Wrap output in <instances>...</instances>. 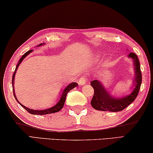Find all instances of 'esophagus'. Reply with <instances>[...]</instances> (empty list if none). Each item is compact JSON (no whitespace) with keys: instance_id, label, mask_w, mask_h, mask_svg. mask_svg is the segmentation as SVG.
Listing matches in <instances>:
<instances>
[{"instance_id":"34e87169","label":"esophagus","mask_w":153,"mask_h":153,"mask_svg":"<svg viewBox=\"0 0 153 153\" xmlns=\"http://www.w3.org/2000/svg\"><path fill=\"white\" fill-rule=\"evenodd\" d=\"M86 82H86V79L84 77H82L78 81V84L81 86H83L84 84H86Z\"/></svg>"}]
</instances>
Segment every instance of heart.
<instances>
[{
  "instance_id": "b5f03b06",
  "label": "heart",
  "mask_w": 153,
  "mask_h": 153,
  "mask_svg": "<svg viewBox=\"0 0 153 153\" xmlns=\"http://www.w3.org/2000/svg\"><path fill=\"white\" fill-rule=\"evenodd\" d=\"M97 57H99V56H97Z\"/></svg>"
}]
</instances>
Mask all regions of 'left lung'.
Listing matches in <instances>:
<instances>
[{
  "instance_id": "8db88e82",
  "label": "left lung",
  "mask_w": 153,
  "mask_h": 153,
  "mask_svg": "<svg viewBox=\"0 0 153 153\" xmlns=\"http://www.w3.org/2000/svg\"><path fill=\"white\" fill-rule=\"evenodd\" d=\"M128 57L133 60L134 75L132 84L134 86L133 90L128 95L122 97L113 96L104 87L103 83L100 80L95 79L91 82V85L94 89V95L91 102L93 108L98 111L119 112L129 106L137 96L142 84V72L139 58L135 53H130Z\"/></svg>"
}]
</instances>
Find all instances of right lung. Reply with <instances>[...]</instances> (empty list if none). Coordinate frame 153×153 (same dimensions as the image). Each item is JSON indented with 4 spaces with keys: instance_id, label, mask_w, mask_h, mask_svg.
I'll return each mask as SVG.
<instances>
[{
    "instance_id": "right-lung-1",
    "label": "right lung",
    "mask_w": 153,
    "mask_h": 153,
    "mask_svg": "<svg viewBox=\"0 0 153 153\" xmlns=\"http://www.w3.org/2000/svg\"><path fill=\"white\" fill-rule=\"evenodd\" d=\"M45 45V43H41V44H40L39 45H38V47H40V46H42V45ZM32 51H33V50H29V51L26 52V53H25L23 56L21 57V58L20 59V60L18 61V65H16V67L14 74H13V77H12V88H13V96H14L15 99L16 100V101L20 104V106H22L25 109L26 111H28L29 113L32 114V115H47V114H50V113H53L58 112V111H60L61 109L63 108L64 104H65V102L66 97H67V93H69V91H70L71 90L73 89V88H74L75 87H76L77 86H78V84H77L76 82H72V83H70V84H68V85L66 86L65 88H64L63 91H61V92L60 93V100H58V102H57L56 104H55L53 106L51 107V108H47V109H44V110H33V109H31V108H27V107L25 106L24 105H22L21 103H20V102L17 100V97H16V96L15 89H14L15 74H16V71L18 69V67H19V65H20V63H21L22 62V60H23L26 57L28 56L29 54H30Z\"/></svg>"
}]
</instances>
